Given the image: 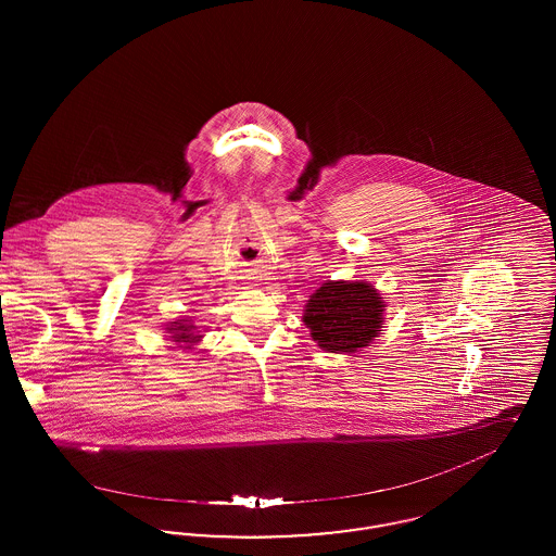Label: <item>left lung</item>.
Here are the masks:
<instances>
[{
  "mask_svg": "<svg viewBox=\"0 0 556 556\" xmlns=\"http://www.w3.org/2000/svg\"><path fill=\"white\" fill-rule=\"evenodd\" d=\"M383 308V300L370 283L329 281L311 295L304 323L323 350L356 352L381 331Z\"/></svg>",
  "mask_w": 556,
  "mask_h": 556,
  "instance_id": "8db88e82",
  "label": "left lung"
}]
</instances>
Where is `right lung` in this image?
Listing matches in <instances>:
<instances>
[{
	"instance_id": "obj_1",
	"label": "right lung",
	"mask_w": 556,
	"mask_h": 556,
	"mask_svg": "<svg viewBox=\"0 0 556 556\" xmlns=\"http://www.w3.org/2000/svg\"><path fill=\"white\" fill-rule=\"evenodd\" d=\"M191 329H193V325H181V323H175V325L168 327V331L175 333L173 340L181 342V344H191V342H195L200 338V336H193Z\"/></svg>"
}]
</instances>
